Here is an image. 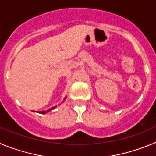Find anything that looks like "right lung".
<instances>
[{"label":"right lung","instance_id":"1","mask_svg":"<svg viewBox=\"0 0 156 156\" xmlns=\"http://www.w3.org/2000/svg\"><path fill=\"white\" fill-rule=\"evenodd\" d=\"M54 108H55V107H53V108H50V109H48V110H47V111H42V112H41V113H42V114H44V113H46L47 112H49V111H51V109H54Z\"/></svg>","mask_w":156,"mask_h":156}]
</instances>
